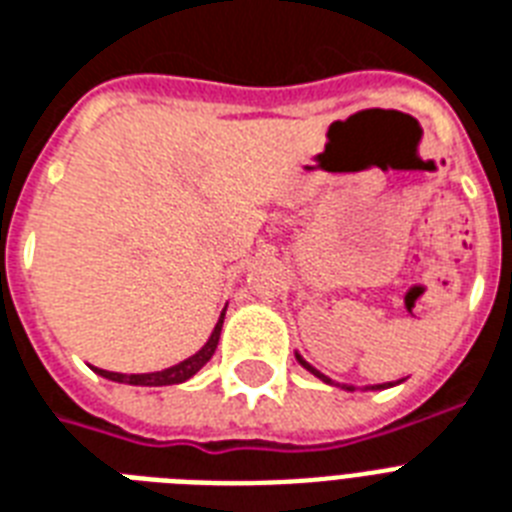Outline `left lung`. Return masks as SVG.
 Here are the masks:
<instances>
[{
	"mask_svg": "<svg viewBox=\"0 0 512 512\" xmlns=\"http://www.w3.org/2000/svg\"><path fill=\"white\" fill-rule=\"evenodd\" d=\"M295 358H297V361H300V366H303V369H308V372L313 374V377H319V380L329 382V385H337V388H342V390H356V385H340V382L329 380L327 374H321L319 369H316V366L308 364V361H305V358L300 356V353H295ZM398 382H401V380H398ZM385 388H393V382H382V385H366L364 390H385Z\"/></svg>",
	"mask_w": 512,
	"mask_h": 512,
	"instance_id": "8db88e82",
	"label": "left lung"
}]
</instances>
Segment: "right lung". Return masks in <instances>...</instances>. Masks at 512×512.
<instances>
[{"label": "right lung", "mask_w": 512, "mask_h": 512, "mask_svg": "<svg viewBox=\"0 0 512 512\" xmlns=\"http://www.w3.org/2000/svg\"><path fill=\"white\" fill-rule=\"evenodd\" d=\"M228 308V305H225ZM225 308L220 313V319H217L215 329H212V335L209 340L201 345L193 356L183 358L180 364L167 366L162 372H146V374H122V372H106V369H98V366H92V372L100 374V377H106L111 382H124V385H140V388H162V385H180V382L191 380L193 374L199 372L201 366L207 364L212 353H215L217 342H220V329H223V319H225Z\"/></svg>", "instance_id": "add662e5"}]
</instances>
